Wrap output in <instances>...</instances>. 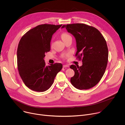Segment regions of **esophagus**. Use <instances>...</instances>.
<instances>
[{
  "label": "esophagus",
  "instance_id": "1",
  "mask_svg": "<svg viewBox=\"0 0 125 125\" xmlns=\"http://www.w3.org/2000/svg\"><path fill=\"white\" fill-rule=\"evenodd\" d=\"M69 65H63V68H66V67H69Z\"/></svg>",
  "mask_w": 125,
  "mask_h": 125
}]
</instances>
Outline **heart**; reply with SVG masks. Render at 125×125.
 I'll return each instance as SVG.
<instances>
[{
  "mask_svg": "<svg viewBox=\"0 0 125 125\" xmlns=\"http://www.w3.org/2000/svg\"><path fill=\"white\" fill-rule=\"evenodd\" d=\"M72 38L71 37V35L67 32H64L61 34V38L63 41H65V40H66L69 38ZM63 57H64V56H63Z\"/></svg>",
  "mask_w": 125,
  "mask_h": 125,
  "instance_id": "obj_1",
  "label": "heart"
}]
</instances>
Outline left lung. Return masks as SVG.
<instances>
[{"instance_id": "8db88e82", "label": "left lung", "mask_w": 125, "mask_h": 125, "mask_svg": "<svg viewBox=\"0 0 125 125\" xmlns=\"http://www.w3.org/2000/svg\"><path fill=\"white\" fill-rule=\"evenodd\" d=\"M67 31L75 37L76 56L82 60L81 66L71 65L75 72L71 78L72 85L79 90H87L97 84L103 77L107 65L108 50L106 42L96 28L83 24L64 25Z\"/></svg>"}]
</instances>
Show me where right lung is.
I'll return each instance as SVG.
<instances>
[{
    "mask_svg": "<svg viewBox=\"0 0 125 125\" xmlns=\"http://www.w3.org/2000/svg\"><path fill=\"white\" fill-rule=\"evenodd\" d=\"M62 25H40L27 31L18 46L17 66L25 85L39 92L47 90L62 68L61 63L46 66L45 54L50 50L52 35Z\"/></svg>",
    "mask_w": 125,
    "mask_h": 125,
    "instance_id": "add662e5",
    "label": "right lung"
}]
</instances>
